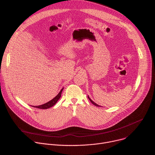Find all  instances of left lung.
Instances as JSON below:
<instances>
[{"instance_id":"obj_1","label":"left lung","mask_w":155,"mask_h":155,"mask_svg":"<svg viewBox=\"0 0 155 155\" xmlns=\"http://www.w3.org/2000/svg\"><path fill=\"white\" fill-rule=\"evenodd\" d=\"M87 97H88V99H90V101H91V103H92L93 104H94V105H96V107H102V106H100V105H97V104H96L95 102H93V101H92V100H91V99H90V98L89 97V96H87Z\"/></svg>"}]
</instances>
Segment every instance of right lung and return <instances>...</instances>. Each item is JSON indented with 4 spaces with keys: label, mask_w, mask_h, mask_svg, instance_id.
<instances>
[{
    "label": "right lung",
    "mask_w": 155,
    "mask_h": 155,
    "mask_svg": "<svg viewBox=\"0 0 155 155\" xmlns=\"http://www.w3.org/2000/svg\"><path fill=\"white\" fill-rule=\"evenodd\" d=\"M63 90V88L60 91V92L59 93V94L54 97L53 98L52 100H51L50 101L44 104L43 105H38V106H34V107H35V108H40V109H47V108H49L51 107H53L54 104H56V102H58V101L60 99L61 96V93H62V91Z\"/></svg>",
    "instance_id": "right-lung-1"
}]
</instances>
